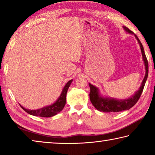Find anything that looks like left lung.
Listing matches in <instances>:
<instances>
[{"label":"left lung","instance_id":"8db88e82","mask_svg":"<svg viewBox=\"0 0 155 155\" xmlns=\"http://www.w3.org/2000/svg\"><path fill=\"white\" fill-rule=\"evenodd\" d=\"M125 31H127L128 33L134 34L136 39H137L138 42L140 43V48L141 51V54H142L143 59L144 61V64H145L146 67V75L144 77L143 80L141 83V86L139 90L134 94L131 98L126 100H115V99H111V98H102L98 94V88L94 87V85H91L89 83L90 87V98L91 103H92L94 107L98 110L100 111L103 112H120L124 111V110H128L133 107L135 104L137 103L138 100L140 99V96L142 94V91L143 90L144 85H145L146 81L147 80L148 75V60L146 57L145 52H144L143 47L141 44L140 40H139L138 37L135 35V34L130 31L129 28H128L127 27H123Z\"/></svg>","mask_w":155,"mask_h":155}]
</instances>
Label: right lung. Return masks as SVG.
Returning a JSON list of instances; mask_svg holds the SVG:
<instances>
[{"instance_id": "add662e5", "label": "right lung", "mask_w": 155, "mask_h": 155, "mask_svg": "<svg viewBox=\"0 0 155 155\" xmlns=\"http://www.w3.org/2000/svg\"><path fill=\"white\" fill-rule=\"evenodd\" d=\"M72 82V80H70L66 83L65 87L63 89V91L60 95L58 100L51 105L44 107V108L36 109V110H28L25 109L24 107L20 105V107L28 113V114L35 115V116H40L44 117H49L58 114L61 110L64 109V107L66 103V94L68 88H69L70 84Z\"/></svg>"}]
</instances>
